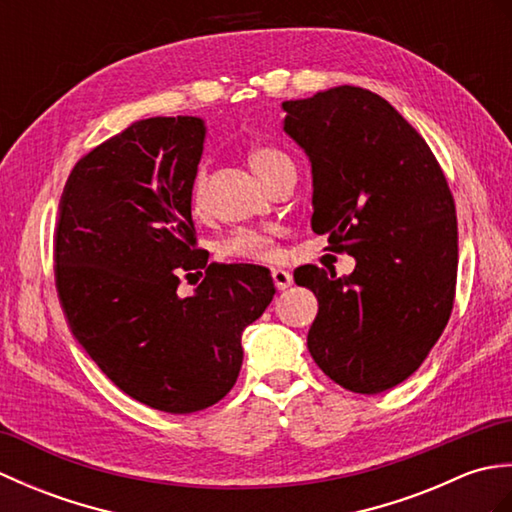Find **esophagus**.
I'll return each instance as SVG.
<instances>
[{
	"label": "esophagus",
	"instance_id": "esophagus-1",
	"mask_svg": "<svg viewBox=\"0 0 512 512\" xmlns=\"http://www.w3.org/2000/svg\"><path fill=\"white\" fill-rule=\"evenodd\" d=\"M273 281L277 290H286L292 286V273H288L284 268H273Z\"/></svg>",
	"mask_w": 512,
	"mask_h": 512
}]
</instances>
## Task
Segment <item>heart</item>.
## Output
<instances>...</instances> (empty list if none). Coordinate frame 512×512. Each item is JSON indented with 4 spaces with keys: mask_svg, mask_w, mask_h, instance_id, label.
I'll return each instance as SVG.
<instances>
[{
    "mask_svg": "<svg viewBox=\"0 0 512 512\" xmlns=\"http://www.w3.org/2000/svg\"><path fill=\"white\" fill-rule=\"evenodd\" d=\"M290 158L275 147H253L248 149V165L266 184L277 176L281 167L290 165ZM206 200V171L200 169L193 178L191 187V202L195 211L204 209ZM222 253L237 259H273L277 255L275 233L270 228H244L237 231L231 239H226L222 246Z\"/></svg>",
    "mask_w": 512,
    "mask_h": 512,
    "instance_id": "1",
    "label": "heart"
}]
</instances>
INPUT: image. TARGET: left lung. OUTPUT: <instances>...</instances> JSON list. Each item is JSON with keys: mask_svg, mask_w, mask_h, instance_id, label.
Masks as SVG:
<instances>
[{"mask_svg": "<svg viewBox=\"0 0 512 512\" xmlns=\"http://www.w3.org/2000/svg\"><path fill=\"white\" fill-rule=\"evenodd\" d=\"M281 112L312 167V231L356 259L339 279L295 270L319 299L308 350L334 383L380 394L416 372L449 321L458 277L449 184L422 136L374 92L339 85Z\"/></svg>", "mask_w": 512, "mask_h": 512, "instance_id": "8db88e82", "label": "left lung"}]
</instances>
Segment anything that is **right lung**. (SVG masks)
<instances>
[{"instance_id": "1", "label": "right lung", "mask_w": 512, "mask_h": 512, "mask_svg": "<svg viewBox=\"0 0 512 512\" xmlns=\"http://www.w3.org/2000/svg\"><path fill=\"white\" fill-rule=\"evenodd\" d=\"M200 116L129 125L76 162L59 202L54 277L70 330L127 396L167 413L215 405L244 361L242 332L275 297L270 270L206 264L191 187ZM206 267L189 298L179 275ZM202 275V273H200Z\"/></svg>"}]
</instances>
